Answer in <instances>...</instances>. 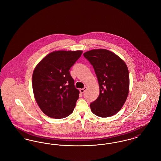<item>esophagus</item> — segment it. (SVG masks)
Returning <instances> with one entry per match:
<instances>
[{"label": "esophagus", "mask_w": 161, "mask_h": 161, "mask_svg": "<svg viewBox=\"0 0 161 161\" xmlns=\"http://www.w3.org/2000/svg\"><path fill=\"white\" fill-rule=\"evenodd\" d=\"M86 90V87H84V88L80 89V92L81 93H84Z\"/></svg>", "instance_id": "obj_1"}]
</instances>
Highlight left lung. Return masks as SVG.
<instances>
[{"label": "left lung", "mask_w": 161, "mask_h": 161, "mask_svg": "<svg viewBox=\"0 0 161 161\" xmlns=\"http://www.w3.org/2000/svg\"><path fill=\"white\" fill-rule=\"evenodd\" d=\"M94 69L100 93L90 103L93 113L101 118L116 114L126 101L129 91V73L127 65L118 56L105 49L84 53Z\"/></svg>", "instance_id": "obj_1"}]
</instances>
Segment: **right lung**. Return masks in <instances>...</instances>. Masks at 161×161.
<instances>
[{
    "label": "right lung",
    "mask_w": 161,
    "mask_h": 161,
    "mask_svg": "<svg viewBox=\"0 0 161 161\" xmlns=\"http://www.w3.org/2000/svg\"><path fill=\"white\" fill-rule=\"evenodd\" d=\"M82 51H57L46 56L36 67L32 77L34 97L47 116L65 118L72 113L79 99L69 70Z\"/></svg>",
    "instance_id": "right-lung-1"
}]
</instances>
